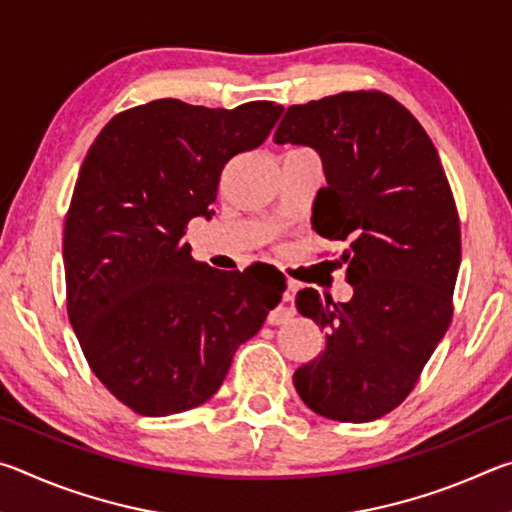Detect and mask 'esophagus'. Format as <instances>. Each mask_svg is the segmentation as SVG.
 I'll use <instances>...</instances> for the list:
<instances>
[{
  "label": "esophagus",
  "instance_id": "esophagus-1",
  "mask_svg": "<svg viewBox=\"0 0 512 512\" xmlns=\"http://www.w3.org/2000/svg\"><path fill=\"white\" fill-rule=\"evenodd\" d=\"M296 293H298V284L296 282H287V287H284V302H293V298H296ZM291 316H293V307L282 309V311H275V314L268 316V323L280 325V323H284V320H289Z\"/></svg>",
  "mask_w": 512,
  "mask_h": 512
}]
</instances>
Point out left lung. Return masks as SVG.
Returning <instances> with one entry per match:
<instances>
[{
    "label": "left lung",
    "instance_id": "8db88e82",
    "mask_svg": "<svg viewBox=\"0 0 512 512\" xmlns=\"http://www.w3.org/2000/svg\"><path fill=\"white\" fill-rule=\"evenodd\" d=\"M275 144L311 146L323 160L311 223L348 241L352 298L302 289L296 307L325 332V350L293 372L311 411L339 422L377 420L418 384L452 323L461 223L429 135L377 90L291 106Z\"/></svg>",
    "mask_w": 512,
    "mask_h": 512
}]
</instances>
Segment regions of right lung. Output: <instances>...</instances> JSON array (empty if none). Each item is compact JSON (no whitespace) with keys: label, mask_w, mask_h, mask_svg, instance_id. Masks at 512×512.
<instances>
[{"label":"right lung","mask_w":512,"mask_h":512,"mask_svg":"<svg viewBox=\"0 0 512 512\" xmlns=\"http://www.w3.org/2000/svg\"><path fill=\"white\" fill-rule=\"evenodd\" d=\"M282 110L158 99L112 117L85 155L65 216L67 316L94 375L135 413L210 400L282 298L280 271H216L183 241L189 221L214 214L225 164Z\"/></svg>","instance_id":"add662e5"}]
</instances>
